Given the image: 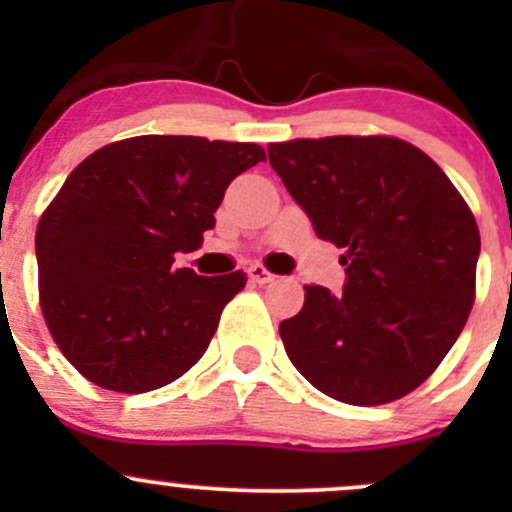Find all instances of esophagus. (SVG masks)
Here are the masks:
<instances>
[{"label":"esophagus","mask_w":512,"mask_h":512,"mask_svg":"<svg viewBox=\"0 0 512 512\" xmlns=\"http://www.w3.org/2000/svg\"><path fill=\"white\" fill-rule=\"evenodd\" d=\"M247 277H250V282H255V285H267V282L275 280V275H272L270 270H265L262 265H252L250 270H247Z\"/></svg>","instance_id":"esophagus-1"}]
</instances>
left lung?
Here are the masks:
<instances>
[{"mask_svg":"<svg viewBox=\"0 0 512 512\" xmlns=\"http://www.w3.org/2000/svg\"><path fill=\"white\" fill-rule=\"evenodd\" d=\"M270 165L322 240L342 247V294L304 287L280 324L294 369L322 394L379 406L436 371L476 299L480 235L448 175L391 136L270 143Z\"/></svg>","mask_w":512,"mask_h":512,"instance_id":"8db88e82","label":"left lung"}]
</instances>
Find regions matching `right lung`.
Returning <instances> with one entry per match:
<instances>
[{
	"instance_id": "1",
	"label": "right lung",
	"mask_w": 512,
	"mask_h": 512,
	"mask_svg": "<svg viewBox=\"0 0 512 512\" xmlns=\"http://www.w3.org/2000/svg\"><path fill=\"white\" fill-rule=\"evenodd\" d=\"M265 160L257 143L136 136L81 160L36 227L39 302L61 354L96 386L146 394L208 349L242 270L175 267L203 245L227 185Z\"/></svg>"
}]
</instances>
